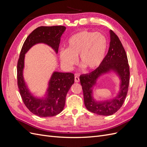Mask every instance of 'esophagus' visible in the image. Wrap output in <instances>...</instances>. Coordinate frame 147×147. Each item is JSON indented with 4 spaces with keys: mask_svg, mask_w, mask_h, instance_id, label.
<instances>
[{
    "mask_svg": "<svg viewBox=\"0 0 147 147\" xmlns=\"http://www.w3.org/2000/svg\"><path fill=\"white\" fill-rule=\"evenodd\" d=\"M79 81H80V78H79V77L75 76V82H76V83H78V82H79Z\"/></svg>",
    "mask_w": 147,
    "mask_h": 147,
    "instance_id": "1",
    "label": "esophagus"
}]
</instances>
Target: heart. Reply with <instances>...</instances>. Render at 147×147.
Segmentation results:
<instances>
[{
  "label": "heart",
  "instance_id": "heart-1",
  "mask_svg": "<svg viewBox=\"0 0 147 147\" xmlns=\"http://www.w3.org/2000/svg\"><path fill=\"white\" fill-rule=\"evenodd\" d=\"M108 47V41L99 32L82 30L71 36L67 42V48H62L59 56L61 64L67 70H71L80 63L88 70L98 68L103 61Z\"/></svg>",
  "mask_w": 147,
  "mask_h": 147
}]
</instances>
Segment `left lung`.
I'll list each match as a JSON object with an SVG mask.
<instances>
[{"label":"left lung","mask_w":147,"mask_h":147,"mask_svg":"<svg viewBox=\"0 0 147 147\" xmlns=\"http://www.w3.org/2000/svg\"><path fill=\"white\" fill-rule=\"evenodd\" d=\"M110 47L102 64L92 72L80 77L86 108L92 113L105 116L114 114L121 107L127 93L130 75L129 65L125 50L113 31L110 30ZM111 70L117 72L121 80L119 94L112 100L96 102L92 96V87L96 84V79L100 75Z\"/></svg>","instance_id":"8db88e82"}]
</instances>
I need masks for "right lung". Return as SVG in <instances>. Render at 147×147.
I'll use <instances>...</instances> for the list:
<instances>
[{
    "mask_svg": "<svg viewBox=\"0 0 147 147\" xmlns=\"http://www.w3.org/2000/svg\"><path fill=\"white\" fill-rule=\"evenodd\" d=\"M65 29L63 26L37 28L28 35L20 52L17 64L18 86L26 107L38 117H53L63 111L67 93L74 83V74L55 72L49 82L47 97L43 99L37 98L29 92L23 76L25 54L32 46L39 43L47 44L57 53L61 37Z\"/></svg>",
    "mask_w": 147,
    "mask_h": 147,
    "instance_id": "1",
    "label": "right lung"
}]
</instances>
